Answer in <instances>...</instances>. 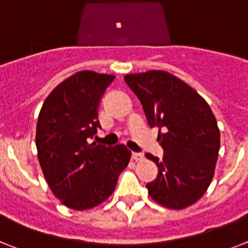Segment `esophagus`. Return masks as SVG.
Here are the masks:
<instances>
[{"label": "esophagus", "instance_id": "1", "mask_svg": "<svg viewBox=\"0 0 248 248\" xmlns=\"http://www.w3.org/2000/svg\"><path fill=\"white\" fill-rule=\"evenodd\" d=\"M142 159H143L142 153H132V160H135V161H140V160Z\"/></svg>", "mask_w": 248, "mask_h": 248}]
</instances>
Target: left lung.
I'll return each instance as SVG.
<instances>
[{"label":"left lung","instance_id":"1","mask_svg":"<svg viewBox=\"0 0 248 248\" xmlns=\"http://www.w3.org/2000/svg\"><path fill=\"white\" fill-rule=\"evenodd\" d=\"M124 82L140 99L147 122L159 127L163 159L147 183L150 197L169 209H184L203 197L214 176L220 146L217 120L201 94L164 70L127 74Z\"/></svg>","mask_w":248,"mask_h":248}]
</instances>
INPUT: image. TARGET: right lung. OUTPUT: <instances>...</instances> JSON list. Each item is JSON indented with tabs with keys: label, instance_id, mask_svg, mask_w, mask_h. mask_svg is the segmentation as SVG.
Masks as SVG:
<instances>
[{
	"label": "right lung",
	"instance_id": "right-lung-1",
	"mask_svg": "<svg viewBox=\"0 0 248 248\" xmlns=\"http://www.w3.org/2000/svg\"><path fill=\"white\" fill-rule=\"evenodd\" d=\"M116 77L82 70L58 84L44 101L36 126L37 159L53 194L65 207L91 209L109 198L131 151L89 139L101 127L98 107Z\"/></svg>",
	"mask_w": 248,
	"mask_h": 248
}]
</instances>
